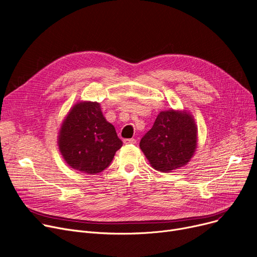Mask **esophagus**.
I'll use <instances>...</instances> for the list:
<instances>
[{
	"instance_id": "obj_1",
	"label": "esophagus",
	"mask_w": 257,
	"mask_h": 257,
	"mask_svg": "<svg viewBox=\"0 0 257 257\" xmlns=\"http://www.w3.org/2000/svg\"><path fill=\"white\" fill-rule=\"evenodd\" d=\"M123 142H124V144H136V140L133 139V138H131V139H124Z\"/></svg>"
}]
</instances>
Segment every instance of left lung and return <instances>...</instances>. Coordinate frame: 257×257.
<instances>
[{
	"label": "left lung",
	"mask_w": 257,
	"mask_h": 257,
	"mask_svg": "<svg viewBox=\"0 0 257 257\" xmlns=\"http://www.w3.org/2000/svg\"><path fill=\"white\" fill-rule=\"evenodd\" d=\"M198 128L185 111L161 112L153 127L140 141V149L151 165L162 173H169L186 165L197 149Z\"/></svg>",
	"instance_id": "1"
}]
</instances>
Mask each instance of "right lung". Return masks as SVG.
<instances>
[{
	"label": "right lung",
	"instance_id": "add662e5",
	"mask_svg": "<svg viewBox=\"0 0 257 257\" xmlns=\"http://www.w3.org/2000/svg\"><path fill=\"white\" fill-rule=\"evenodd\" d=\"M58 146L65 161L78 172L96 175L111 164L122 146L98 102L76 103L63 122Z\"/></svg>",
	"mask_w": 257,
	"mask_h": 257
}]
</instances>
